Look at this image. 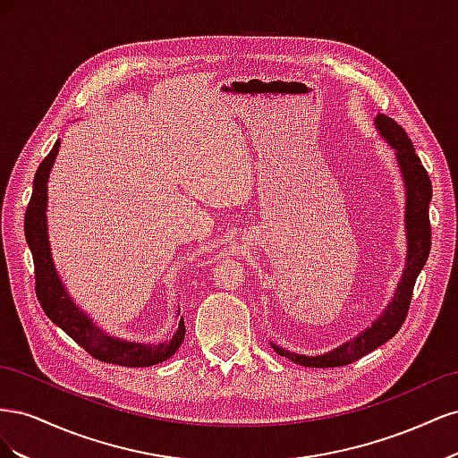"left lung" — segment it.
<instances>
[{"label": "left lung", "instance_id": "obj_1", "mask_svg": "<svg viewBox=\"0 0 458 458\" xmlns=\"http://www.w3.org/2000/svg\"><path fill=\"white\" fill-rule=\"evenodd\" d=\"M377 130L386 140V143L395 150V157L399 162L401 175H403L405 191H407V206H405V233H407V261L403 276L395 288V294L392 301L387 303V308L382 311V315L374 321L369 328H365L361 335L355 336L353 340L338 345L336 350H332L323 355H300L293 353L279 345H273V350L294 361L296 365L303 367H315V369H328V367H342L350 365L363 355L380 348L390 338L397 335L401 325L405 323L412 288L417 283V276L422 271L424 263L429 256V248H432V227H429V200H432V182H429L428 172L420 158L414 152V147L409 140L405 130L392 118L384 114H378Z\"/></svg>", "mask_w": 458, "mask_h": 458}]
</instances>
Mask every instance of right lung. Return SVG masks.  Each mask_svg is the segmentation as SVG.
Segmentation results:
<instances>
[{
	"label": "right lung",
	"mask_w": 458,
	"mask_h": 458,
	"mask_svg": "<svg viewBox=\"0 0 458 458\" xmlns=\"http://www.w3.org/2000/svg\"><path fill=\"white\" fill-rule=\"evenodd\" d=\"M61 141L53 145L49 155L41 160L34 175L32 197L24 214V237L30 246L36 273V296L41 310L51 321L63 328L78 345H81L91 357L103 363L122 367H150L170 359L185 338V323L179 321L175 335L168 342L140 344L108 336L105 330L95 327L91 318L81 311L57 275L53 266L49 237H47V179L51 165L57 158ZM179 315V313H177Z\"/></svg>",
	"instance_id": "add662e5"
}]
</instances>
